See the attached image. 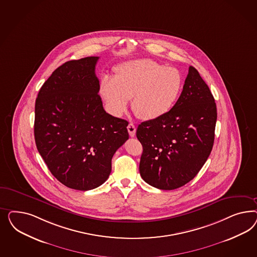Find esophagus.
Segmentation results:
<instances>
[{"label": "esophagus", "mask_w": 257, "mask_h": 257, "mask_svg": "<svg viewBox=\"0 0 257 257\" xmlns=\"http://www.w3.org/2000/svg\"><path fill=\"white\" fill-rule=\"evenodd\" d=\"M127 130H128V132H129V135H130V137L131 138H134L135 137V135H136V126L133 124V123H129L128 126H127Z\"/></svg>", "instance_id": "obj_1"}]
</instances>
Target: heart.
Returning <instances> with one entry per match:
<instances>
[{
  "label": "heart",
  "instance_id": "b5f03b06",
  "mask_svg": "<svg viewBox=\"0 0 257 257\" xmlns=\"http://www.w3.org/2000/svg\"><path fill=\"white\" fill-rule=\"evenodd\" d=\"M183 89L179 70L152 59L119 64L115 76L101 78L99 91L109 113L120 116L132 98L133 111L141 119L163 117L178 101Z\"/></svg>",
  "mask_w": 257,
  "mask_h": 257
}]
</instances>
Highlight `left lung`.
<instances>
[{
  "label": "left lung",
  "mask_w": 257,
  "mask_h": 257,
  "mask_svg": "<svg viewBox=\"0 0 257 257\" xmlns=\"http://www.w3.org/2000/svg\"><path fill=\"white\" fill-rule=\"evenodd\" d=\"M216 121L215 99L198 70L190 66L171 111L141 122L137 129L143 147L142 179L163 190L183 187L193 179L210 155Z\"/></svg>",
  "instance_id": "8db88e82"
}]
</instances>
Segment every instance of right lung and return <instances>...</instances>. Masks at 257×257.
<instances>
[{
  "label": "right lung",
  "mask_w": 257,
  "mask_h": 257,
  "mask_svg": "<svg viewBox=\"0 0 257 257\" xmlns=\"http://www.w3.org/2000/svg\"><path fill=\"white\" fill-rule=\"evenodd\" d=\"M98 56L64 63L41 86L35 105L36 145L64 186L86 191L108 179L111 160L129 139L128 121L105 112L95 74Z\"/></svg>",
  "instance_id": "add662e5"
}]
</instances>
